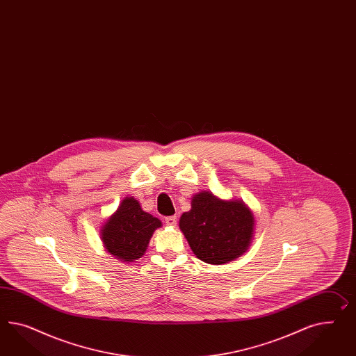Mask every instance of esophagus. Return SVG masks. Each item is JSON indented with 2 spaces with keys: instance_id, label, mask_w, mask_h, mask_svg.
Returning a JSON list of instances; mask_svg holds the SVG:
<instances>
[{
  "instance_id": "obj_1",
  "label": "esophagus",
  "mask_w": 356,
  "mask_h": 356,
  "mask_svg": "<svg viewBox=\"0 0 356 356\" xmlns=\"http://www.w3.org/2000/svg\"><path fill=\"white\" fill-rule=\"evenodd\" d=\"M164 221H165V224H167V225H170V227H175V225H176V222H177V218H176V216H167V218L164 219Z\"/></svg>"
}]
</instances>
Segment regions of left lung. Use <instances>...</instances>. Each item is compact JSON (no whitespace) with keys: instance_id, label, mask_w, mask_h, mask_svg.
<instances>
[{"instance_id":"obj_1","label":"left lung","mask_w":356,"mask_h":356,"mask_svg":"<svg viewBox=\"0 0 356 356\" xmlns=\"http://www.w3.org/2000/svg\"><path fill=\"white\" fill-rule=\"evenodd\" d=\"M180 229L198 259L224 264L248 250L254 216L241 201H221L211 193L192 198V210L180 218Z\"/></svg>"}]
</instances>
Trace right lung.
<instances>
[{"instance_id": "obj_1", "label": "right lung", "mask_w": 356, "mask_h": 356, "mask_svg": "<svg viewBox=\"0 0 356 356\" xmlns=\"http://www.w3.org/2000/svg\"><path fill=\"white\" fill-rule=\"evenodd\" d=\"M161 220L141 210L140 203L127 197L102 229V241L107 251L123 261H135L144 255L154 231Z\"/></svg>"}]
</instances>
